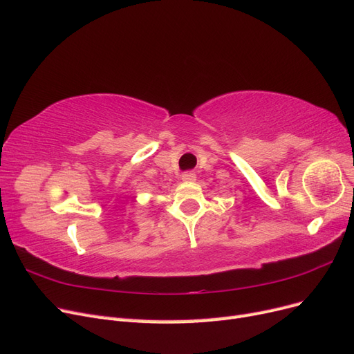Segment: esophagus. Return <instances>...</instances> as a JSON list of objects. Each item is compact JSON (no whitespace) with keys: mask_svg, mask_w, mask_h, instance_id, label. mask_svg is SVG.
<instances>
[{"mask_svg":"<svg viewBox=\"0 0 354 354\" xmlns=\"http://www.w3.org/2000/svg\"><path fill=\"white\" fill-rule=\"evenodd\" d=\"M181 180H183V181H195V180H196V176H195L194 173H190V171H189V173H183V174H181Z\"/></svg>","mask_w":354,"mask_h":354,"instance_id":"34e87169","label":"esophagus"}]
</instances>
